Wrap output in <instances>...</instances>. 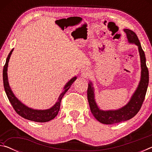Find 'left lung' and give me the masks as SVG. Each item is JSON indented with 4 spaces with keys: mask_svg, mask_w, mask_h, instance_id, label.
I'll list each match as a JSON object with an SVG mask.
<instances>
[{
    "mask_svg": "<svg viewBox=\"0 0 152 152\" xmlns=\"http://www.w3.org/2000/svg\"><path fill=\"white\" fill-rule=\"evenodd\" d=\"M124 31L127 35L128 42L130 43H135L138 46L141 60V80L137 89L127 104L119 109L109 110H101L97 106L94 99V88L92 87V82H89L87 90V98L91 113L95 119L100 123L106 125H112L125 121L131 119L136 115L142 106L149 83V72L146 66L145 56L141 46L140 40L133 31L125 29Z\"/></svg>",
    "mask_w": 152,
    "mask_h": 152,
    "instance_id": "1",
    "label": "left lung"
}]
</instances>
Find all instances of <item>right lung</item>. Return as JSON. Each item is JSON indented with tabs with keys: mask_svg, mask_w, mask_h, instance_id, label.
<instances>
[{
	"mask_svg": "<svg viewBox=\"0 0 152 152\" xmlns=\"http://www.w3.org/2000/svg\"><path fill=\"white\" fill-rule=\"evenodd\" d=\"M12 51H13V49L10 51L8 57L7 58L6 63H5L3 68V72H2V77H3V84L5 92H6L7 96L8 97L13 109L20 117L35 122L44 123L54 119L56 115H58L59 110H60L61 99H62V97L65 94L66 92L68 91V89L70 88L73 82L76 80L77 77H74L70 81L68 82V83L64 86V91L61 92L60 96H59L58 101L56 102V103L52 107L46 110L33 109L31 108L25 106L24 104H23L21 102L19 101V99H17V98L15 96L13 92H12L9 86L8 76H7V68H8L9 61Z\"/></svg>",
	"mask_w": 152,
	"mask_h": 152,
	"instance_id": "right-lung-1",
	"label": "right lung"
}]
</instances>
